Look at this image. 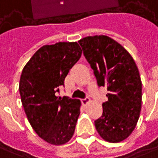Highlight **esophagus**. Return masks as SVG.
Returning a JSON list of instances; mask_svg holds the SVG:
<instances>
[{"label":"esophagus","mask_w":158,"mask_h":158,"mask_svg":"<svg viewBox=\"0 0 158 158\" xmlns=\"http://www.w3.org/2000/svg\"><path fill=\"white\" fill-rule=\"evenodd\" d=\"M90 102V99L89 98H85V99H81V102H82L83 105H86L87 103H89Z\"/></svg>","instance_id":"1"}]
</instances>
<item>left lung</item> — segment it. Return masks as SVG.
<instances>
[{"instance_id": "left-lung-1", "label": "left lung", "mask_w": 158, "mask_h": 158, "mask_svg": "<svg viewBox=\"0 0 158 158\" xmlns=\"http://www.w3.org/2000/svg\"><path fill=\"white\" fill-rule=\"evenodd\" d=\"M79 44L98 85L109 91L96 129L105 141L121 142L133 133L140 114L142 83L136 63L124 47L104 35L84 37Z\"/></svg>"}]
</instances>
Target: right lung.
<instances>
[{
    "instance_id": "obj_1",
    "label": "right lung",
    "mask_w": 158,
    "mask_h": 158,
    "mask_svg": "<svg viewBox=\"0 0 158 158\" xmlns=\"http://www.w3.org/2000/svg\"><path fill=\"white\" fill-rule=\"evenodd\" d=\"M81 55L77 42L44 45L22 70L19 86L22 105L33 130L48 144H66L74 133L81 102L56 93Z\"/></svg>"
}]
</instances>
